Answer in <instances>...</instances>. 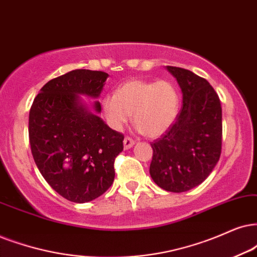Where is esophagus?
<instances>
[{"instance_id":"34e87169","label":"esophagus","mask_w":257,"mask_h":257,"mask_svg":"<svg viewBox=\"0 0 257 257\" xmlns=\"http://www.w3.org/2000/svg\"><path fill=\"white\" fill-rule=\"evenodd\" d=\"M123 145H124V149H129L135 145V141L132 138H128V136H126V138L123 140Z\"/></svg>"}]
</instances>
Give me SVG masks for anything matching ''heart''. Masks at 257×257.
Returning a JSON list of instances; mask_svg holds the SVG:
<instances>
[{
    "instance_id": "b5f03b06",
    "label": "heart",
    "mask_w": 257,
    "mask_h": 257,
    "mask_svg": "<svg viewBox=\"0 0 257 257\" xmlns=\"http://www.w3.org/2000/svg\"><path fill=\"white\" fill-rule=\"evenodd\" d=\"M179 91L173 82L133 79L123 83L115 95L102 99V110L111 128L121 129L133 119L148 138H158L173 124L179 111Z\"/></svg>"
}]
</instances>
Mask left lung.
<instances>
[{"label": "left lung", "mask_w": 257, "mask_h": 257, "mask_svg": "<svg viewBox=\"0 0 257 257\" xmlns=\"http://www.w3.org/2000/svg\"><path fill=\"white\" fill-rule=\"evenodd\" d=\"M183 92V108L160 139L153 141L149 167L154 183L180 193L209 177L222 152V106L206 79L192 71L167 66Z\"/></svg>", "instance_id": "8db88e82"}]
</instances>
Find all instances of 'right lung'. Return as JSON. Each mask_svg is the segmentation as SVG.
<instances>
[{
    "instance_id": "1",
    "label": "right lung",
    "mask_w": 257,
    "mask_h": 257,
    "mask_svg": "<svg viewBox=\"0 0 257 257\" xmlns=\"http://www.w3.org/2000/svg\"><path fill=\"white\" fill-rule=\"evenodd\" d=\"M109 74L73 70L41 87L29 111L31 151L48 185L65 199L86 203L102 196L115 179L113 162L123 151L121 133L112 131L82 103L97 98ZM100 112V103L93 105Z\"/></svg>"
}]
</instances>
